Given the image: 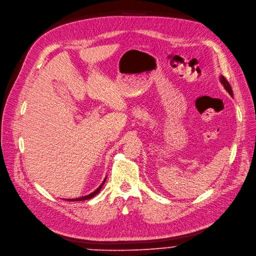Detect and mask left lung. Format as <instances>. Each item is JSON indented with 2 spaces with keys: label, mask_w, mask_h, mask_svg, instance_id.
<instances>
[{
  "label": "left lung",
  "mask_w": 256,
  "mask_h": 256,
  "mask_svg": "<svg viewBox=\"0 0 256 256\" xmlns=\"http://www.w3.org/2000/svg\"><path fill=\"white\" fill-rule=\"evenodd\" d=\"M220 82H222V84L224 86V88H226V91L232 96L233 95V93H232V88H231V86H230V84L228 82V80L225 78L224 76H220Z\"/></svg>",
  "instance_id": "1"
}]
</instances>
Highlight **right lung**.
<instances>
[{"label": "right lung", "mask_w": 256, "mask_h": 256, "mask_svg": "<svg viewBox=\"0 0 256 256\" xmlns=\"http://www.w3.org/2000/svg\"><path fill=\"white\" fill-rule=\"evenodd\" d=\"M106 179L104 180V182L102 183V185L99 186L97 190H95V192H93L92 194H88V196H82V198H69V200H66V201H84V200H88V198H93V196H95L99 192H100V190H102V185L104 184V182H106Z\"/></svg>", "instance_id": "add662e5"}]
</instances>
